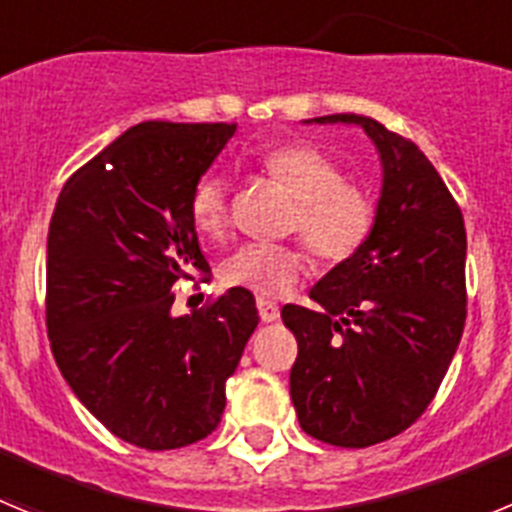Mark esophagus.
<instances>
[{
	"label": "esophagus",
	"mask_w": 512,
	"mask_h": 512,
	"mask_svg": "<svg viewBox=\"0 0 512 512\" xmlns=\"http://www.w3.org/2000/svg\"><path fill=\"white\" fill-rule=\"evenodd\" d=\"M256 307H259L261 323H277V320H279V305H277V302L259 297V300H256Z\"/></svg>",
	"instance_id": "1"
}]
</instances>
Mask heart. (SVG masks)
Returning <instances> with one entry per match:
<instances>
[{"label":"heart","mask_w":512,"mask_h":512,"mask_svg":"<svg viewBox=\"0 0 512 512\" xmlns=\"http://www.w3.org/2000/svg\"><path fill=\"white\" fill-rule=\"evenodd\" d=\"M264 171L297 202L292 228L300 230L318 259L338 264L354 256L374 228V202L359 187L343 182V171L328 156L307 146H284L264 158ZM189 220L202 238H220L228 225V184L207 174L194 184ZM305 269L300 248L282 243H246L223 264V282L277 300L295 287Z\"/></svg>","instance_id":"heart-1"}]
</instances>
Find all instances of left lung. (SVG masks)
<instances>
[{"instance_id":"8db88e82","label":"left lung","mask_w":512,"mask_h":512,"mask_svg":"<svg viewBox=\"0 0 512 512\" xmlns=\"http://www.w3.org/2000/svg\"><path fill=\"white\" fill-rule=\"evenodd\" d=\"M305 122L356 125L382 166L364 246L310 289L318 310L282 307L300 346L289 395L302 431L364 449L413 425L446 377L467 318V230L415 143L364 115Z\"/></svg>"}]
</instances>
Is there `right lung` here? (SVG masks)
<instances>
[{
    "instance_id": "add662e5",
    "label": "right lung",
    "mask_w": 512,
    "mask_h": 512,
    "mask_svg": "<svg viewBox=\"0 0 512 512\" xmlns=\"http://www.w3.org/2000/svg\"><path fill=\"white\" fill-rule=\"evenodd\" d=\"M235 133L148 120L61 189L48 228L45 320L71 392L138 449H182L217 428L225 382L259 325L248 289L174 315V284L207 271L189 197Z\"/></svg>"
}]
</instances>
